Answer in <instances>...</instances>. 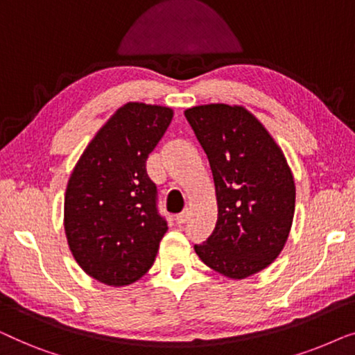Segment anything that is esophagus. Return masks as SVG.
Masks as SVG:
<instances>
[{
    "label": "esophagus",
    "mask_w": 355,
    "mask_h": 355,
    "mask_svg": "<svg viewBox=\"0 0 355 355\" xmlns=\"http://www.w3.org/2000/svg\"><path fill=\"white\" fill-rule=\"evenodd\" d=\"M189 215H191V213H189L187 208L182 213H179V215H176V223H178V225H184V223L189 220Z\"/></svg>",
    "instance_id": "obj_1"
}]
</instances>
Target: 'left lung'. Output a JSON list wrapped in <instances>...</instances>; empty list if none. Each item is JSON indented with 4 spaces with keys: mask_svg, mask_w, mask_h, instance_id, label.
Here are the masks:
<instances>
[{
    "mask_svg": "<svg viewBox=\"0 0 355 355\" xmlns=\"http://www.w3.org/2000/svg\"><path fill=\"white\" fill-rule=\"evenodd\" d=\"M184 114L210 162L218 203L215 230L193 249L226 278H249L273 263L288 241L295 208L293 171L245 106L198 105Z\"/></svg>",
    "mask_w": 355,
    "mask_h": 355,
    "instance_id": "8db88e82",
    "label": "left lung"
}]
</instances>
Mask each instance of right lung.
I'll use <instances>...</instances> for the list:
<instances>
[{"label":"right lung","instance_id":"add662e5","mask_svg":"<svg viewBox=\"0 0 355 355\" xmlns=\"http://www.w3.org/2000/svg\"><path fill=\"white\" fill-rule=\"evenodd\" d=\"M173 114L169 106L123 105L90 140L67 181V244L80 268L106 286L142 278L168 231L145 163Z\"/></svg>","mask_w":355,"mask_h":355}]
</instances>
